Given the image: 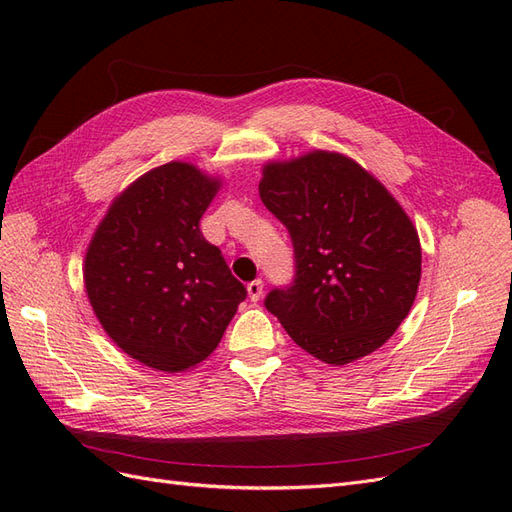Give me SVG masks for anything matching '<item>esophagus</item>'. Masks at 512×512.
Returning <instances> with one entry per match:
<instances>
[{
    "instance_id": "obj_1",
    "label": "esophagus",
    "mask_w": 512,
    "mask_h": 512,
    "mask_svg": "<svg viewBox=\"0 0 512 512\" xmlns=\"http://www.w3.org/2000/svg\"><path fill=\"white\" fill-rule=\"evenodd\" d=\"M262 288H265V282L262 280H254V282H250L247 284V292H250V299L256 303V301H260V297H262Z\"/></svg>"
}]
</instances>
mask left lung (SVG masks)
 <instances>
[{
	"label": "left lung",
	"mask_w": 512,
	"mask_h": 512,
	"mask_svg": "<svg viewBox=\"0 0 512 512\" xmlns=\"http://www.w3.org/2000/svg\"><path fill=\"white\" fill-rule=\"evenodd\" d=\"M258 192L292 241V282L265 299L292 342L331 365L380 348L421 282V245L397 200L327 151L265 166Z\"/></svg>",
	"instance_id": "8db88e82"
}]
</instances>
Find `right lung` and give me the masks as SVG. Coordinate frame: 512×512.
Segmentation results:
<instances>
[{
  "mask_svg": "<svg viewBox=\"0 0 512 512\" xmlns=\"http://www.w3.org/2000/svg\"><path fill=\"white\" fill-rule=\"evenodd\" d=\"M218 181L185 162L149 170L123 192L85 256L91 307L113 342L160 371L205 361L245 301L200 218Z\"/></svg>",
  "mask_w": 512,
  "mask_h": 512,
  "instance_id": "right-lung-1",
  "label": "right lung"
}]
</instances>
